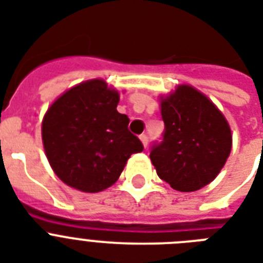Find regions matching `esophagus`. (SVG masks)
Returning <instances> with one entry per match:
<instances>
[{"instance_id": "34e87169", "label": "esophagus", "mask_w": 263, "mask_h": 263, "mask_svg": "<svg viewBox=\"0 0 263 263\" xmlns=\"http://www.w3.org/2000/svg\"><path fill=\"white\" fill-rule=\"evenodd\" d=\"M140 140H142V143H143L144 147H147V144H148V136L147 135H140Z\"/></svg>"}]
</instances>
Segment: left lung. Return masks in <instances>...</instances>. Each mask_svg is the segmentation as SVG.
<instances>
[{
	"mask_svg": "<svg viewBox=\"0 0 263 263\" xmlns=\"http://www.w3.org/2000/svg\"><path fill=\"white\" fill-rule=\"evenodd\" d=\"M165 129L150 150L161 180L177 191L200 190L216 179L232 147L227 120L191 86H180L161 102Z\"/></svg>",
	"mask_w": 263,
	"mask_h": 263,
	"instance_id": "obj_1",
	"label": "left lung"
}]
</instances>
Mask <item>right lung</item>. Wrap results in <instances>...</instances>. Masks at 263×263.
I'll list each match as a JSON object with an SVG mask.
<instances>
[{
  "instance_id": "add662e5",
  "label": "right lung",
  "mask_w": 263,
  "mask_h": 263,
  "mask_svg": "<svg viewBox=\"0 0 263 263\" xmlns=\"http://www.w3.org/2000/svg\"><path fill=\"white\" fill-rule=\"evenodd\" d=\"M119 92L94 79L68 90L45 115L42 140L51 168L71 187L99 192L115 184L128 158L143 152L117 111Z\"/></svg>"
}]
</instances>
